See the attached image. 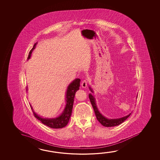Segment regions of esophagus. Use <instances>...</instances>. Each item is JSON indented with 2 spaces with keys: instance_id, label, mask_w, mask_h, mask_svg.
I'll list each match as a JSON object with an SVG mask.
<instances>
[{
  "instance_id": "esophagus-1",
  "label": "esophagus",
  "mask_w": 160,
  "mask_h": 160,
  "mask_svg": "<svg viewBox=\"0 0 160 160\" xmlns=\"http://www.w3.org/2000/svg\"><path fill=\"white\" fill-rule=\"evenodd\" d=\"M88 83V81L87 79L84 80L82 81V82H81V87H82V88H85L87 87Z\"/></svg>"
}]
</instances>
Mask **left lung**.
Returning <instances> with one entry per match:
<instances>
[{
  "instance_id": "1",
  "label": "left lung",
  "mask_w": 160,
  "mask_h": 160,
  "mask_svg": "<svg viewBox=\"0 0 160 160\" xmlns=\"http://www.w3.org/2000/svg\"><path fill=\"white\" fill-rule=\"evenodd\" d=\"M90 90L92 91V89L90 88ZM89 99L90 100V102L92 104V108L94 110L95 114L96 115L98 121L99 122V123H101L102 126L107 127H114V126H117L121 124V123H123L124 121H126L127 118L131 115V114H129V115H127L126 117H124L122 118H119V119H108L104 117H103L100 113L99 110L98 109L97 107V105L95 104V101L94 97L91 94L89 95Z\"/></svg>"
}]
</instances>
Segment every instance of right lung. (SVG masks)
Listing matches in <instances>:
<instances>
[{"instance_id": "add662e5", "label": "right lung", "mask_w": 160, "mask_h": 160, "mask_svg": "<svg viewBox=\"0 0 160 160\" xmlns=\"http://www.w3.org/2000/svg\"><path fill=\"white\" fill-rule=\"evenodd\" d=\"M37 43H34V46L29 51V55L28 56V59H29L31 55L32 51L34 50L36 47ZM30 56L29 57V56ZM80 79H76L72 81L71 84L68 85V88L67 89L66 92V105L65 108L63 110L62 114L58 118H53V119H45V118H41L39 116L37 115L36 113L33 111V115L37 119L41 121L43 124L49 127L52 128H61L65 127L71 117L72 107H73V99L75 95L77 90L79 89L80 87Z\"/></svg>"}]
</instances>
